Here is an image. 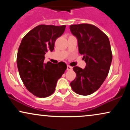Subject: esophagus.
Wrapping results in <instances>:
<instances>
[{
	"label": "esophagus",
	"mask_w": 130,
	"mask_h": 130,
	"mask_svg": "<svg viewBox=\"0 0 130 130\" xmlns=\"http://www.w3.org/2000/svg\"><path fill=\"white\" fill-rule=\"evenodd\" d=\"M67 70H68V71H70V70H73V67H70V65H67Z\"/></svg>",
	"instance_id": "esophagus-1"
}]
</instances>
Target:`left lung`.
<instances>
[{
	"label": "left lung",
	"instance_id": "1",
	"mask_svg": "<svg viewBox=\"0 0 130 130\" xmlns=\"http://www.w3.org/2000/svg\"><path fill=\"white\" fill-rule=\"evenodd\" d=\"M76 37L79 53L86 63L84 69L74 67L76 77L70 83L74 92L89 95L97 90L108 76L112 55L108 37L93 25L80 24L70 26Z\"/></svg>",
	"mask_w": 130,
	"mask_h": 130
}]
</instances>
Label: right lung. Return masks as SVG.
Listing matches in <instances>:
<instances>
[{
	"label": "right lung",
	"instance_id": "obj_1",
	"mask_svg": "<svg viewBox=\"0 0 130 130\" xmlns=\"http://www.w3.org/2000/svg\"><path fill=\"white\" fill-rule=\"evenodd\" d=\"M65 27V25H40L25 35L19 46L17 55L19 75L27 89L37 97L53 94L58 79L67 69L63 62L44 63V55L54 50L55 41Z\"/></svg>",
	"mask_w": 130,
	"mask_h": 130
}]
</instances>
